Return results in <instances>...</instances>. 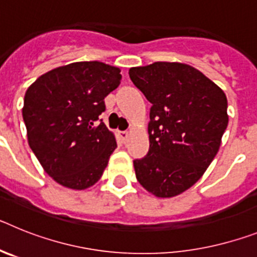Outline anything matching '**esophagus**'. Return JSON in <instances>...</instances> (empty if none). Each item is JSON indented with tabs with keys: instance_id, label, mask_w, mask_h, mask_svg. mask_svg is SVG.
<instances>
[{
	"instance_id": "34e87169",
	"label": "esophagus",
	"mask_w": 257,
	"mask_h": 257,
	"mask_svg": "<svg viewBox=\"0 0 257 257\" xmlns=\"http://www.w3.org/2000/svg\"><path fill=\"white\" fill-rule=\"evenodd\" d=\"M128 136H130V133H128V131H121V133H119V138H121L122 140H127Z\"/></svg>"
}]
</instances>
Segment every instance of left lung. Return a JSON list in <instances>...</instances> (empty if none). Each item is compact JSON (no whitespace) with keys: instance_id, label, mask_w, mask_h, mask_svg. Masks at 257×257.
I'll return each instance as SVG.
<instances>
[{"instance_id":"left-lung-1","label":"left lung","mask_w":257,"mask_h":257,"mask_svg":"<svg viewBox=\"0 0 257 257\" xmlns=\"http://www.w3.org/2000/svg\"><path fill=\"white\" fill-rule=\"evenodd\" d=\"M152 103L149 152L134 161L136 179L158 198L193 187L217 154L228 126V100L221 88L196 68L156 61L128 70Z\"/></svg>"}]
</instances>
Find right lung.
I'll return each mask as SVG.
<instances>
[{
    "label": "right lung",
    "mask_w": 257,
    "mask_h": 257,
    "mask_svg": "<svg viewBox=\"0 0 257 257\" xmlns=\"http://www.w3.org/2000/svg\"><path fill=\"white\" fill-rule=\"evenodd\" d=\"M121 69L77 61L38 77L24 96L28 144L46 174L74 190L92 187L117 148L114 134L96 122L104 99L121 83Z\"/></svg>",
    "instance_id": "obj_1"
}]
</instances>
